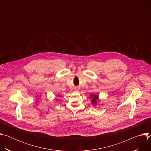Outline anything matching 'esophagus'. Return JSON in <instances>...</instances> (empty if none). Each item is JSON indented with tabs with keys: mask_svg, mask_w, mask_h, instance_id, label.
Listing matches in <instances>:
<instances>
[{
	"mask_svg": "<svg viewBox=\"0 0 151 151\" xmlns=\"http://www.w3.org/2000/svg\"><path fill=\"white\" fill-rule=\"evenodd\" d=\"M75 91H78V88H75Z\"/></svg>",
	"mask_w": 151,
	"mask_h": 151,
	"instance_id": "1",
	"label": "esophagus"
}]
</instances>
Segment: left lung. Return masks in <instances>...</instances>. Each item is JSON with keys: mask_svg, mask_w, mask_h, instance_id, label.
<instances>
[{"mask_svg": "<svg viewBox=\"0 0 151 151\" xmlns=\"http://www.w3.org/2000/svg\"><path fill=\"white\" fill-rule=\"evenodd\" d=\"M90 97L91 98V103L93 104H96L99 100V96L96 94H91Z\"/></svg>", "mask_w": 151, "mask_h": 151, "instance_id": "1", "label": "left lung"}]
</instances>
